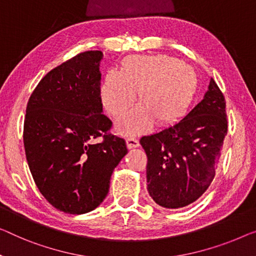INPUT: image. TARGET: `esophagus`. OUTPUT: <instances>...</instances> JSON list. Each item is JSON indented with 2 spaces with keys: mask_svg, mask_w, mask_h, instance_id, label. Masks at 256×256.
<instances>
[{
  "mask_svg": "<svg viewBox=\"0 0 256 256\" xmlns=\"http://www.w3.org/2000/svg\"><path fill=\"white\" fill-rule=\"evenodd\" d=\"M126 146L128 150H133V148H136L139 146V141L134 138H128L126 139Z\"/></svg>",
  "mask_w": 256,
  "mask_h": 256,
  "instance_id": "34e87169",
  "label": "esophagus"
}]
</instances>
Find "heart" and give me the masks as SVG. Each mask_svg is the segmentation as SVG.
Returning a JSON list of instances; mask_svg holds the SVG:
<instances>
[{
    "instance_id": "b5f03b06",
    "label": "heart",
    "mask_w": 256,
    "mask_h": 256,
    "mask_svg": "<svg viewBox=\"0 0 256 256\" xmlns=\"http://www.w3.org/2000/svg\"><path fill=\"white\" fill-rule=\"evenodd\" d=\"M196 74L193 68L168 55L126 57L120 71L106 72L101 85V101L108 114L120 117L136 101L140 106L117 123L124 136L146 132L152 123L168 126L182 117L193 100Z\"/></svg>"
}]
</instances>
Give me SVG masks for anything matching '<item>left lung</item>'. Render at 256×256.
<instances>
[{
  "label": "left lung",
  "instance_id": "8db88e82",
  "mask_svg": "<svg viewBox=\"0 0 256 256\" xmlns=\"http://www.w3.org/2000/svg\"><path fill=\"white\" fill-rule=\"evenodd\" d=\"M226 106L212 78L204 98L182 120L140 139L148 158V193L161 207H186L212 184L228 133Z\"/></svg>",
  "mask_w": 256,
  "mask_h": 256
}]
</instances>
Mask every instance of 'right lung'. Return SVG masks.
Here are the masks:
<instances>
[{
  "instance_id": "1",
  "label": "right lung",
  "mask_w": 256,
  "mask_h": 256,
  "mask_svg": "<svg viewBox=\"0 0 256 256\" xmlns=\"http://www.w3.org/2000/svg\"><path fill=\"white\" fill-rule=\"evenodd\" d=\"M102 57L100 50L84 52L52 68L26 106L22 138L30 174L44 199L68 214L92 212L104 200L128 152L102 114Z\"/></svg>"
}]
</instances>
